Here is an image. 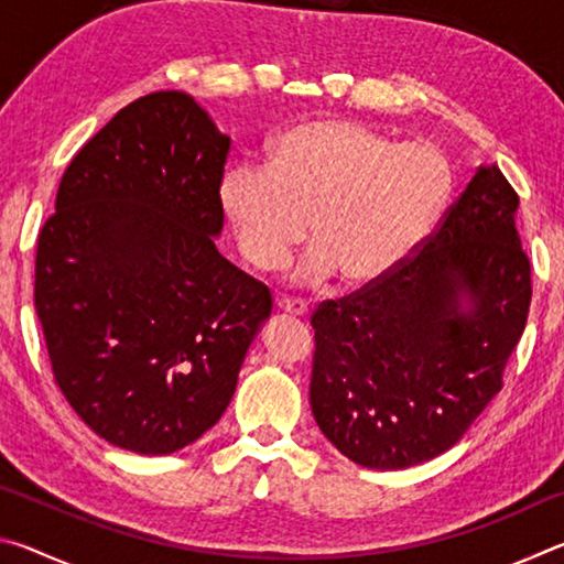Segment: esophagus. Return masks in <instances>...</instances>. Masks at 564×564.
<instances>
[{
  "mask_svg": "<svg viewBox=\"0 0 564 564\" xmlns=\"http://www.w3.org/2000/svg\"><path fill=\"white\" fill-rule=\"evenodd\" d=\"M275 308L285 313V316H299V318H303L305 313H308V305L303 301H291V299H279L275 301Z\"/></svg>",
  "mask_w": 564,
  "mask_h": 564,
  "instance_id": "esophagus-1",
  "label": "esophagus"
}]
</instances>
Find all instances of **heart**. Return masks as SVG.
I'll use <instances>...</instances> for the list:
<instances>
[{
    "instance_id": "1",
    "label": "heart",
    "mask_w": 564,
    "mask_h": 564,
    "mask_svg": "<svg viewBox=\"0 0 564 564\" xmlns=\"http://www.w3.org/2000/svg\"><path fill=\"white\" fill-rule=\"evenodd\" d=\"M221 206L243 259L273 271L308 234L316 248L299 279L362 285L383 279L433 231L453 194V171L431 144H395L350 119H316L285 131L269 169L236 164Z\"/></svg>"
}]
</instances>
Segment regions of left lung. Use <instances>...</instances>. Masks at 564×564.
<instances>
[{"label": "left lung", "mask_w": 564, "mask_h": 564, "mask_svg": "<svg viewBox=\"0 0 564 564\" xmlns=\"http://www.w3.org/2000/svg\"><path fill=\"white\" fill-rule=\"evenodd\" d=\"M518 206L498 166H477L413 259L313 313V417L348 460H433L500 393L532 299Z\"/></svg>", "instance_id": "obj_1"}]
</instances>
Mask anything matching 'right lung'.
<instances>
[{
    "mask_svg": "<svg viewBox=\"0 0 564 564\" xmlns=\"http://www.w3.org/2000/svg\"><path fill=\"white\" fill-rule=\"evenodd\" d=\"M231 139L184 91L123 107L66 166L36 243L56 386L104 441L169 455L221 420L271 316L216 248Z\"/></svg>",
    "mask_w": 564,
    "mask_h": 564,
    "instance_id": "1",
    "label": "right lung"
}]
</instances>
